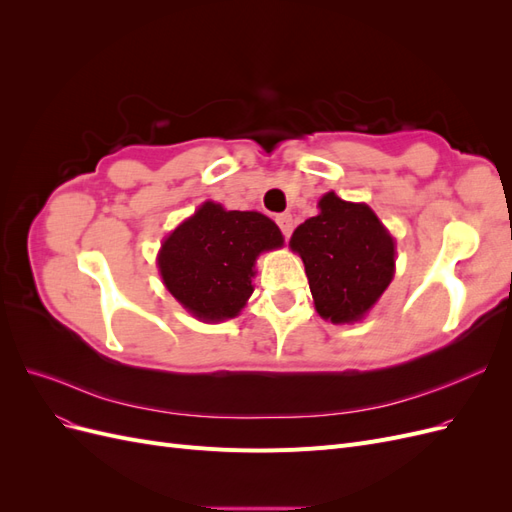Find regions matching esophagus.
<instances>
[{
	"label": "esophagus",
	"mask_w": 512,
	"mask_h": 512,
	"mask_svg": "<svg viewBox=\"0 0 512 512\" xmlns=\"http://www.w3.org/2000/svg\"><path fill=\"white\" fill-rule=\"evenodd\" d=\"M277 226H280L282 235H284L286 239H290V235H292V215H290V213L277 215Z\"/></svg>",
	"instance_id": "1"
}]
</instances>
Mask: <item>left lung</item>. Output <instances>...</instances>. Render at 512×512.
I'll use <instances>...</instances> for the list:
<instances>
[{
	"instance_id": "8db88e82",
	"label": "left lung",
	"mask_w": 512,
	"mask_h": 512,
	"mask_svg": "<svg viewBox=\"0 0 512 512\" xmlns=\"http://www.w3.org/2000/svg\"><path fill=\"white\" fill-rule=\"evenodd\" d=\"M320 213L292 232L316 312L335 324L361 320L395 273V239L363 203L324 194Z\"/></svg>"
}]
</instances>
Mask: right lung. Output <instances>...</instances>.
Returning <instances> with one entry per match:
<instances>
[{
  "label": "right lung",
  "mask_w": 512,
  "mask_h": 512,
  "mask_svg": "<svg viewBox=\"0 0 512 512\" xmlns=\"http://www.w3.org/2000/svg\"><path fill=\"white\" fill-rule=\"evenodd\" d=\"M280 228L258 211L207 200L164 239L158 269L168 292L203 322L235 318L254 292L256 258L282 247Z\"/></svg>",
  "instance_id": "add662e5"
}]
</instances>
